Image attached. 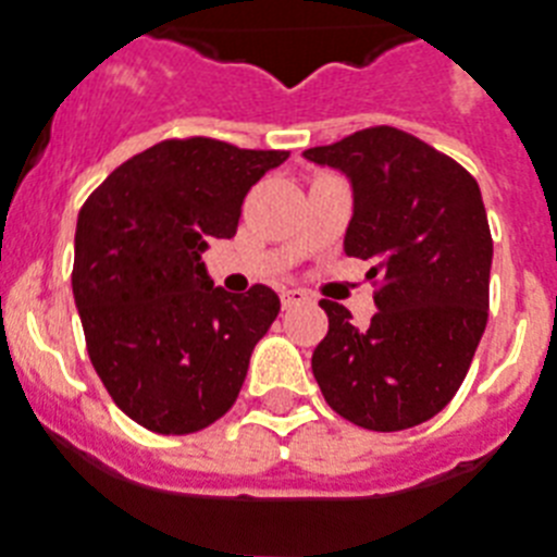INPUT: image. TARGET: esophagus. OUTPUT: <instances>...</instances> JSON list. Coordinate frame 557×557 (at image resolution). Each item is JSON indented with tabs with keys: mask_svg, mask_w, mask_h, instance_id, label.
I'll return each instance as SVG.
<instances>
[{
	"mask_svg": "<svg viewBox=\"0 0 557 557\" xmlns=\"http://www.w3.org/2000/svg\"><path fill=\"white\" fill-rule=\"evenodd\" d=\"M280 302H283V308H297L308 302V294L300 288H286V292H280Z\"/></svg>",
	"mask_w": 557,
	"mask_h": 557,
	"instance_id": "34e87169",
	"label": "esophagus"
}]
</instances>
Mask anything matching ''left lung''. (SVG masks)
<instances>
[{"label":"left lung","instance_id":"1","mask_svg":"<svg viewBox=\"0 0 557 557\" xmlns=\"http://www.w3.org/2000/svg\"><path fill=\"white\" fill-rule=\"evenodd\" d=\"M302 156L350 181L345 255L382 277L357 329L322 300L329 334L311 371L331 410L366 430L428 422L456 396L487 325L493 237L475 177L416 135L368 127Z\"/></svg>","mask_w":557,"mask_h":557}]
</instances>
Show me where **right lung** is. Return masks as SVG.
<instances>
[{"mask_svg": "<svg viewBox=\"0 0 557 557\" xmlns=\"http://www.w3.org/2000/svg\"><path fill=\"white\" fill-rule=\"evenodd\" d=\"M286 158L170 138L112 170L78 212L73 297L87 354L141 428L186 436L235 405L280 297L214 288L200 255L235 237L243 198Z\"/></svg>", "mask_w": 557, "mask_h": 557, "instance_id": "1", "label": "right lung"}]
</instances>
